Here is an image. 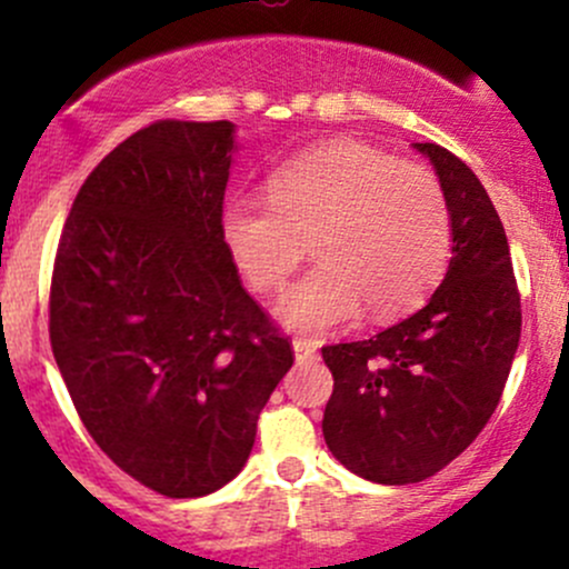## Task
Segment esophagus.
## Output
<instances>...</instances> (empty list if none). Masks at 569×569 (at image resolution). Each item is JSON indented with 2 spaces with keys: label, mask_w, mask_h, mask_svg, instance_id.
Segmentation results:
<instances>
[{
  "label": "esophagus",
  "mask_w": 569,
  "mask_h": 569,
  "mask_svg": "<svg viewBox=\"0 0 569 569\" xmlns=\"http://www.w3.org/2000/svg\"><path fill=\"white\" fill-rule=\"evenodd\" d=\"M295 358L300 360V363L317 360V343H313L311 338H295Z\"/></svg>",
  "instance_id": "esophagus-1"
}]
</instances>
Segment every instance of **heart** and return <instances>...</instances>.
<instances>
[{
	"mask_svg": "<svg viewBox=\"0 0 569 569\" xmlns=\"http://www.w3.org/2000/svg\"><path fill=\"white\" fill-rule=\"evenodd\" d=\"M269 200L233 198L222 242L250 289H283L306 258L319 263L280 300L295 330H330L366 308L396 319L421 306L443 278L455 244L440 178L382 148L332 140L280 164Z\"/></svg>",
	"mask_w": 569,
	"mask_h": 569,
	"instance_id": "b5f03b06",
	"label": "heart"
}]
</instances>
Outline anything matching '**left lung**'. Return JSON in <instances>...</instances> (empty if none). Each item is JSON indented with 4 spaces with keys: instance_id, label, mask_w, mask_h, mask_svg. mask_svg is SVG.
Returning <instances> with one entry per match:
<instances>
[{
    "instance_id": "1",
    "label": "left lung",
    "mask_w": 569,
    "mask_h": 569,
    "mask_svg": "<svg viewBox=\"0 0 569 569\" xmlns=\"http://www.w3.org/2000/svg\"><path fill=\"white\" fill-rule=\"evenodd\" d=\"M451 209L449 272L427 306L366 341L321 347L332 371L327 449L377 485H416L462 455L501 401L520 341V291L501 217L473 170L416 142Z\"/></svg>"
}]
</instances>
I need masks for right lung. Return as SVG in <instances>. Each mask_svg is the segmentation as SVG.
Wrapping results in <instances>:
<instances>
[{
    "instance_id": "obj_1",
    "label": "right lung",
    "mask_w": 569,
    "mask_h": 569,
    "mask_svg": "<svg viewBox=\"0 0 569 569\" xmlns=\"http://www.w3.org/2000/svg\"><path fill=\"white\" fill-rule=\"evenodd\" d=\"M233 123L157 120L84 178L54 256L49 338L90 438L168 498L220 490L295 363L222 242Z\"/></svg>"
}]
</instances>
